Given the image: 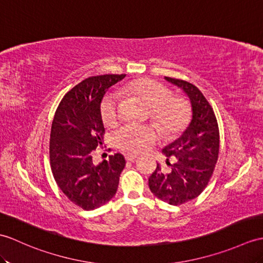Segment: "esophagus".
<instances>
[{"instance_id":"obj_1","label":"esophagus","mask_w":263,"mask_h":263,"mask_svg":"<svg viewBox=\"0 0 263 263\" xmlns=\"http://www.w3.org/2000/svg\"><path fill=\"white\" fill-rule=\"evenodd\" d=\"M137 155H134V154H126L125 155V159L127 160V161H133L134 159H137Z\"/></svg>"}]
</instances>
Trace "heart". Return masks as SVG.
<instances>
[{"label":"heart","instance_id":"b5f03b06","mask_svg":"<svg viewBox=\"0 0 263 263\" xmlns=\"http://www.w3.org/2000/svg\"><path fill=\"white\" fill-rule=\"evenodd\" d=\"M124 91L139 97L150 108L151 119L162 127L164 132L174 134L185 126L188 108L185 102L173 97L170 90L162 84L148 78H140L129 83ZM102 118L106 125H113L118 120L119 97L111 93L103 100ZM160 136L152 126L124 125L115 133L114 141L119 148L127 152H140L154 145Z\"/></svg>","mask_w":263,"mask_h":263}]
</instances>
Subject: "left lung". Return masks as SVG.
<instances>
[{"mask_svg":"<svg viewBox=\"0 0 263 263\" xmlns=\"http://www.w3.org/2000/svg\"><path fill=\"white\" fill-rule=\"evenodd\" d=\"M164 79L184 91L192 119L184 132L162 149L170 172L164 173L162 164L157 163L149 187L156 197L180 205L196 198L209 184L218 158L219 133L214 111L196 86L181 79ZM172 156L176 159L173 165L168 162Z\"/></svg>","mask_w":263,"mask_h":263,"instance_id":"1","label":"left lung"}]
</instances>
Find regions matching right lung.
<instances>
[{"instance_id": "add662e5", "label": "right lung", "mask_w": 263, "mask_h": 263, "mask_svg": "<svg viewBox=\"0 0 263 263\" xmlns=\"http://www.w3.org/2000/svg\"><path fill=\"white\" fill-rule=\"evenodd\" d=\"M125 75L86 78L65 95L50 133V166L58 187L72 203L90 211L111 200L125 167L121 154L95 164L91 152L103 144L101 104L107 89Z\"/></svg>"}]
</instances>
